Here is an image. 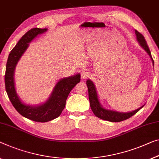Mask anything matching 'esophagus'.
Masks as SVG:
<instances>
[{
	"label": "esophagus",
	"instance_id": "obj_1",
	"mask_svg": "<svg viewBox=\"0 0 159 159\" xmlns=\"http://www.w3.org/2000/svg\"><path fill=\"white\" fill-rule=\"evenodd\" d=\"M80 75H81L82 79H86V78L91 76V73H90L89 70H84L81 71V74H80Z\"/></svg>",
	"mask_w": 159,
	"mask_h": 159
}]
</instances>
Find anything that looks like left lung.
Segmentation results:
<instances>
[{
    "mask_svg": "<svg viewBox=\"0 0 159 159\" xmlns=\"http://www.w3.org/2000/svg\"><path fill=\"white\" fill-rule=\"evenodd\" d=\"M135 34L136 35V40L139 42V45L145 51L146 53H148V55L150 56V58L152 61L153 66H154V62L151 56V51L148 48V46H147V43L145 41V39L143 36V35L141 34L139 31H137L136 30H135ZM86 85L88 86V90H89V98L90 101V106H91V108L92 111L96 116H97L101 119L108 120L111 122H120L122 120H126L130 117H131L132 116L138 112V111L143 107V106H141L140 108H139L138 109L132 111L131 112H119V111L110 110L105 108L103 106L101 105L99 101L98 93L96 91V88L93 82L91 80L88 79L86 80Z\"/></svg>",
    "mask_w": 159,
    "mask_h": 159,
    "instance_id": "8db88e82",
    "label": "left lung"
}]
</instances>
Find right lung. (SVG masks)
Returning <instances> with one entry per match:
<instances>
[{
	"label": "right lung",
	"instance_id": "obj_1",
	"mask_svg": "<svg viewBox=\"0 0 159 159\" xmlns=\"http://www.w3.org/2000/svg\"><path fill=\"white\" fill-rule=\"evenodd\" d=\"M47 30V28H32L23 35L9 54L5 75L7 94L16 110L28 119L42 123L55 119L61 115L65 108L68 94L80 80V73L60 79L56 83L48 99L39 105H28L21 101L16 92L14 81L16 66L28 48L30 43L39 35L46 32Z\"/></svg>",
	"mask_w": 159,
	"mask_h": 159
}]
</instances>
